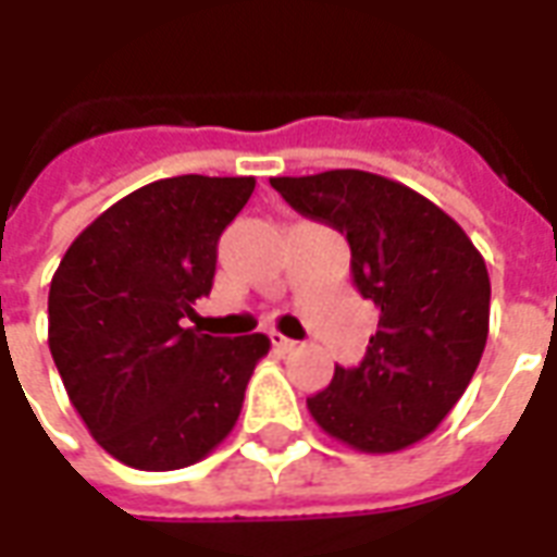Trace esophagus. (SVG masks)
Instances as JSON below:
<instances>
[{
  "instance_id": "34e87169",
  "label": "esophagus",
  "mask_w": 557,
  "mask_h": 557,
  "mask_svg": "<svg viewBox=\"0 0 557 557\" xmlns=\"http://www.w3.org/2000/svg\"><path fill=\"white\" fill-rule=\"evenodd\" d=\"M271 346H274L277 351H283V355H286V351L298 349V343L289 337H283V334H271Z\"/></svg>"
}]
</instances>
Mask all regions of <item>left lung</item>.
Listing matches in <instances>:
<instances>
[{
    "mask_svg": "<svg viewBox=\"0 0 557 557\" xmlns=\"http://www.w3.org/2000/svg\"><path fill=\"white\" fill-rule=\"evenodd\" d=\"M304 218L346 235L351 277L379 307L358 367L307 399L322 430L361 454L430 435L466 394L490 334V274L462 226L411 187L363 170L271 178Z\"/></svg>",
    "mask_w": 557,
    "mask_h": 557,
    "instance_id": "left-lung-1",
    "label": "left lung"
}]
</instances>
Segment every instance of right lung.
Returning a JSON list of instances; mask_svg holds the SVG:
<instances>
[{"label": "right lung", "mask_w": 557, "mask_h": 557, "mask_svg": "<svg viewBox=\"0 0 557 557\" xmlns=\"http://www.w3.org/2000/svg\"><path fill=\"white\" fill-rule=\"evenodd\" d=\"M256 178L175 175L79 232L50 283V351L91 438L139 471L199 462L242 414L271 339L182 327L211 292L218 238Z\"/></svg>", "instance_id": "add662e5"}]
</instances>
